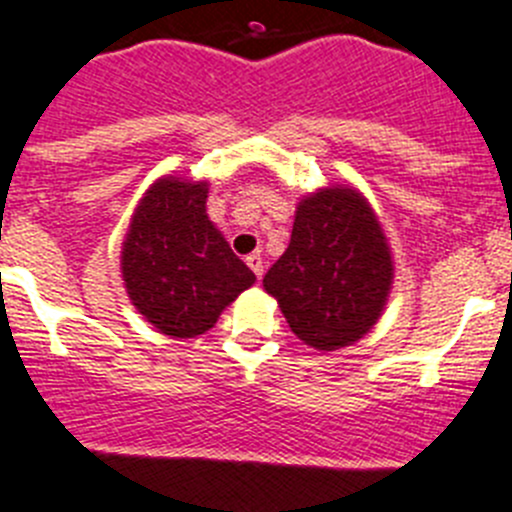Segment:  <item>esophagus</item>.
Returning a JSON list of instances; mask_svg holds the SVG:
<instances>
[{
	"label": "esophagus",
	"mask_w": 512,
	"mask_h": 512,
	"mask_svg": "<svg viewBox=\"0 0 512 512\" xmlns=\"http://www.w3.org/2000/svg\"><path fill=\"white\" fill-rule=\"evenodd\" d=\"M247 265L252 267V273L257 275V280L262 278V270H265V265H262V255L260 252H252V255H247Z\"/></svg>",
	"instance_id": "esophagus-1"
}]
</instances>
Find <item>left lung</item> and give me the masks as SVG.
Here are the masks:
<instances>
[{
	"label": "left lung",
	"instance_id": "left-lung-1",
	"mask_svg": "<svg viewBox=\"0 0 512 512\" xmlns=\"http://www.w3.org/2000/svg\"><path fill=\"white\" fill-rule=\"evenodd\" d=\"M390 283L388 239L352 188L303 199L288 250L262 278L290 331L326 352L357 342L375 326Z\"/></svg>",
	"mask_w": 512,
	"mask_h": 512
}]
</instances>
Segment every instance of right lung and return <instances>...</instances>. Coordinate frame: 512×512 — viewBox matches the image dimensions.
<instances>
[{
	"mask_svg": "<svg viewBox=\"0 0 512 512\" xmlns=\"http://www.w3.org/2000/svg\"><path fill=\"white\" fill-rule=\"evenodd\" d=\"M122 273L137 311L155 329L191 339L255 283L206 216V183L163 178L145 193L124 239Z\"/></svg>",
	"mask_w": 512,
	"mask_h": 512,
	"instance_id": "right-lung-1",
	"label": "right lung"
}]
</instances>
